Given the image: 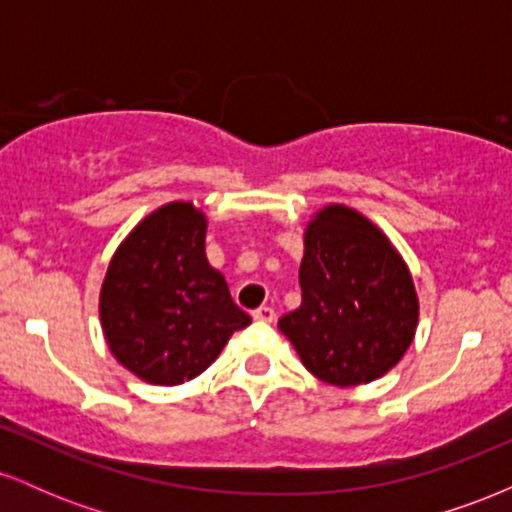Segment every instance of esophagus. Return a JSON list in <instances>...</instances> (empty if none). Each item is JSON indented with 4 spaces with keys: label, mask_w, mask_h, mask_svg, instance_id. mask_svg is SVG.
Returning <instances> with one entry per match:
<instances>
[{
    "label": "esophagus",
    "mask_w": 512,
    "mask_h": 512,
    "mask_svg": "<svg viewBox=\"0 0 512 512\" xmlns=\"http://www.w3.org/2000/svg\"><path fill=\"white\" fill-rule=\"evenodd\" d=\"M252 317H255V320H262V322H274L276 313H274V308H269V305H260L257 310H252Z\"/></svg>",
    "instance_id": "obj_1"
}]
</instances>
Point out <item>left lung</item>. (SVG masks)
Returning a JSON list of instances; mask_svg holds the SVG:
<instances>
[{"instance_id":"1","label":"left lung","mask_w":512,"mask_h":512,"mask_svg":"<svg viewBox=\"0 0 512 512\" xmlns=\"http://www.w3.org/2000/svg\"><path fill=\"white\" fill-rule=\"evenodd\" d=\"M303 301L279 320L303 366L337 387L370 383L409 349L419 298L399 252L358 211L330 204L305 228Z\"/></svg>"}]
</instances>
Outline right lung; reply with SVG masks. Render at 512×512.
I'll return each instance as SVG.
<instances>
[{"label": "right lung", "instance_id": "add662e5", "mask_svg": "<svg viewBox=\"0 0 512 512\" xmlns=\"http://www.w3.org/2000/svg\"><path fill=\"white\" fill-rule=\"evenodd\" d=\"M207 219L170 202L134 228L110 260L101 325L117 361L154 385L207 370L231 334L250 325L204 252Z\"/></svg>", "mask_w": 512, "mask_h": 512}]
</instances>
